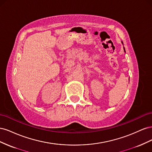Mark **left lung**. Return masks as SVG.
Returning a JSON list of instances; mask_svg holds the SVG:
<instances>
[{
	"label": "left lung",
	"instance_id": "obj_1",
	"mask_svg": "<svg viewBox=\"0 0 152 152\" xmlns=\"http://www.w3.org/2000/svg\"><path fill=\"white\" fill-rule=\"evenodd\" d=\"M124 51H125V48H124ZM125 52H126V51H125Z\"/></svg>",
	"mask_w": 152,
	"mask_h": 152
}]
</instances>
